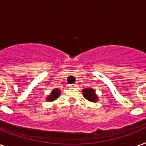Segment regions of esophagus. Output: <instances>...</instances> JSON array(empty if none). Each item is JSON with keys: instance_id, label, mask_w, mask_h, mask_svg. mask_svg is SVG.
Wrapping results in <instances>:
<instances>
[{"instance_id": "obj_1", "label": "esophagus", "mask_w": 146, "mask_h": 146, "mask_svg": "<svg viewBox=\"0 0 146 146\" xmlns=\"http://www.w3.org/2000/svg\"><path fill=\"white\" fill-rule=\"evenodd\" d=\"M70 87H76L77 86V84L76 83H74V84H70V86H69Z\"/></svg>"}]
</instances>
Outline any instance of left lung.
Masks as SVG:
<instances>
[{"label":"left lung","mask_w":146,"mask_h":146,"mask_svg":"<svg viewBox=\"0 0 146 146\" xmlns=\"http://www.w3.org/2000/svg\"><path fill=\"white\" fill-rule=\"evenodd\" d=\"M82 95L85 98L92 102H96L98 101V96L96 94V91L91 88H86L82 90Z\"/></svg>","instance_id":"left-lung-1"}]
</instances>
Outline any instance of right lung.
Instances as JSON below:
<instances>
[{
	"instance_id": "add662e5",
	"label": "right lung",
	"mask_w": 146,
	"mask_h": 146,
	"mask_svg": "<svg viewBox=\"0 0 146 146\" xmlns=\"http://www.w3.org/2000/svg\"><path fill=\"white\" fill-rule=\"evenodd\" d=\"M60 95V89H54L53 91H51V93L48 96L47 98V101L48 102H52V101H54L59 97V96Z\"/></svg>"
}]
</instances>
